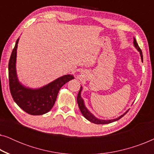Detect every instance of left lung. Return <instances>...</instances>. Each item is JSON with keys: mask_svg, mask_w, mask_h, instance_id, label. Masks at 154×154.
<instances>
[{"mask_svg": "<svg viewBox=\"0 0 154 154\" xmlns=\"http://www.w3.org/2000/svg\"><path fill=\"white\" fill-rule=\"evenodd\" d=\"M133 43H134V47L136 48V49L139 52H140V56H141V60H142V61L143 62L142 52V50H141L140 48L139 47L138 44H137V41H136V39L134 38ZM81 91H82V86L81 87V90H79V94H78V96H77L78 104H79V109H80V110H81V112L82 113V114L83 115V116L85 117L86 119L88 120V121H89L92 122V123H95V124H108V123H113V122L116 121H118V120H119L120 119H121V118L123 117L124 115L126 114V113H128V111H129V110H128L127 111H126V112L124 113L123 115H121V116H119V118H117V119H112V120H101V119H97V118L94 116L92 114L91 112H90V111L88 110V109L85 107V104H84V101H83V99H82L81 95Z\"/></svg>", "mask_w": 154, "mask_h": 154, "instance_id": "1", "label": "left lung"}]
</instances>
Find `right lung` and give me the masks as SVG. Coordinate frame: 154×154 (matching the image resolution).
I'll return each instance as SVG.
<instances>
[{
	"mask_svg": "<svg viewBox=\"0 0 154 154\" xmlns=\"http://www.w3.org/2000/svg\"><path fill=\"white\" fill-rule=\"evenodd\" d=\"M19 39L17 40L8 64L10 92L16 104L25 112L33 116L43 115L51 110L60 88L74 77L70 74L63 75L38 89L25 87L19 81L16 71L17 49Z\"/></svg>",
	"mask_w": 154,
	"mask_h": 154,
	"instance_id": "1",
	"label": "right lung"
}]
</instances>
